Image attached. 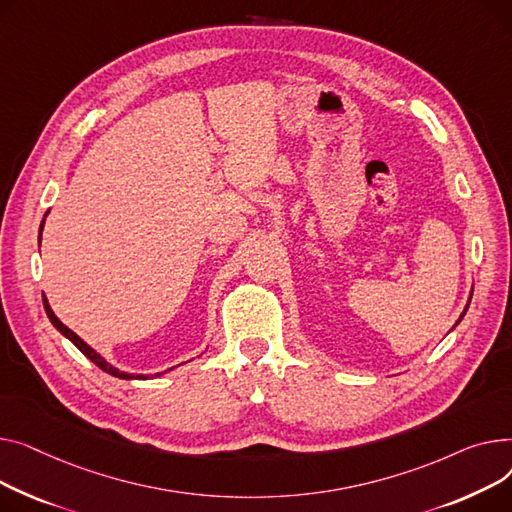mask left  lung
<instances>
[{
	"label": "left lung",
	"mask_w": 512,
	"mask_h": 512,
	"mask_svg": "<svg viewBox=\"0 0 512 512\" xmlns=\"http://www.w3.org/2000/svg\"><path fill=\"white\" fill-rule=\"evenodd\" d=\"M467 308H469V304H467ZM467 308H465V312H467ZM465 312H463V314H461V318H463V316H465ZM461 318H459V320H461Z\"/></svg>",
	"instance_id": "obj_1"
}]
</instances>
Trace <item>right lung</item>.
Listing matches in <instances>:
<instances>
[{
    "label": "right lung",
    "instance_id": "1",
    "mask_svg": "<svg viewBox=\"0 0 512 512\" xmlns=\"http://www.w3.org/2000/svg\"><path fill=\"white\" fill-rule=\"evenodd\" d=\"M41 229H43V225H41ZM43 306H45V312H47V316H49L51 324L59 330V333H62L64 337H68V339H70V341H72V343H74V345H76V347H78V349H80V351L90 359V362H93L95 366H99L103 372H107V374H111V376H117V378H124V380H132V378L140 380V378H144V376H140V374H138V376H134V374L119 372L117 368H113L111 364H107L105 359H103V357H101L93 347H88V345H86V343H84L76 333H72V330H70L62 320H59V318L53 314V310H51V306L47 304V299H45V297H43Z\"/></svg>",
    "mask_w": 512,
    "mask_h": 512
}]
</instances>
